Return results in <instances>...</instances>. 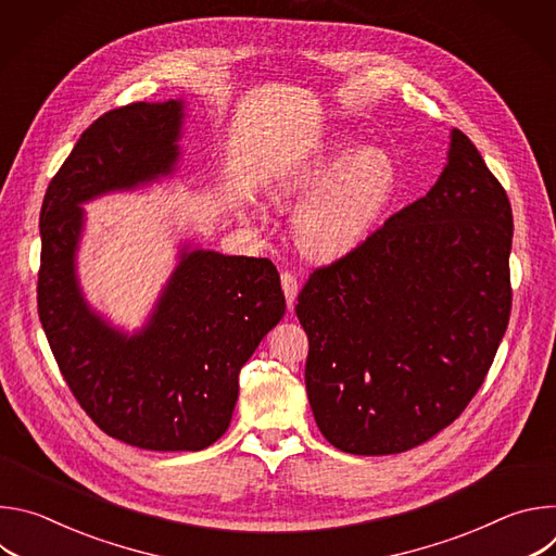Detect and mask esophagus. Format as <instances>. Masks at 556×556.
Returning a JSON list of instances; mask_svg holds the SVG:
<instances>
[{
  "mask_svg": "<svg viewBox=\"0 0 556 556\" xmlns=\"http://www.w3.org/2000/svg\"><path fill=\"white\" fill-rule=\"evenodd\" d=\"M281 288H283L288 307H294V299H296V292H299V281H296V277H294L292 273L283 270V273H281Z\"/></svg>",
  "mask_w": 556,
  "mask_h": 556,
  "instance_id": "1",
  "label": "esophagus"
}]
</instances>
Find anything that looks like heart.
<instances>
[{"label": "heart", "instance_id": "1", "mask_svg": "<svg viewBox=\"0 0 556 556\" xmlns=\"http://www.w3.org/2000/svg\"><path fill=\"white\" fill-rule=\"evenodd\" d=\"M399 189V165L389 151L367 147L352 155L334 142L279 178L275 198H299L294 217L299 249L319 262L352 253Z\"/></svg>", "mask_w": 556, "mask_h": 556}]
</instances>
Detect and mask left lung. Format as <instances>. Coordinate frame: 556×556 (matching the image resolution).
Wrapping results in <instances>:
<instances>
[{"instance_id": "obj_1", "label": "left lung", "mask_w": 556, "mask_h": 556, "mask_svg": "<svg viewBox=\"0 0 556 556\" xmlns=\"http://www.w3.org/2000/svg\"><path fill=\"white\" fill-rule=\"evenodd\" d=\"M513 208L466 134L431 191L299 292L305 389L330 444L414 448L482 387L510 319Z\"/></svg>"}]
</instances>
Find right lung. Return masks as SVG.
I'll list each match as a JSON object with an SVG mask.
<instances>
[{"instance_id": "right-lung-1", "label": "right lung", "mask_w": 556, "mask_h": 556, "mask_svg": "<svg viewBox=\"0 0 556 556\" xmlns=\"http://www.w3.org/2000/svg\"><path fill=\"white\" fill-rule=\"evenodd\" d=\"M182 101L131 103L97 118L50 180L39 217V321L76 403L108 435L147 451H200L228 429L240 369L281 321L266 257L180 253L149 324L127 337L86 303L74 255L84 204L169 176Z\"/></svg>"}]
</instances>
